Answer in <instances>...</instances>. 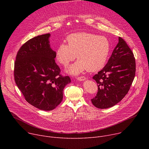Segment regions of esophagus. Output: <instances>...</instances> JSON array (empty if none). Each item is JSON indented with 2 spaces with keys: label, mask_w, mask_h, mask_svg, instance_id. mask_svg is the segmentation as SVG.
I'll list each match as a JSON object with an SVG mask.
<instances>
[{
  "label": "esophagus",
  "mask_w": 149,
  "mask_h": 149,
  "mask_svg": "<svg viewBox=\"0 0 149 149\" xmlns=\"http://www.w3.org/2000/svg\"><path fill=\"white\" fill-rule=\"evenodd\" d=\"M86 78L85 77H84V76L79 77L77 78V79H78V81H84V80H86Z\"/></svg>",
  "instance_id": "1"
}]
</instances>
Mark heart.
<instances>
[{
  "instance_id": "obj_1",
  "label": "heart",
  "mask_w": 149,
  "mask_h": 149,
  "mask_svg": "<svg viewBox=\"0 0 149 149\" xmlns=\"http://www.w3.org/2000/svg\"><path fill=\"white\" fill-rule=\"evenodd\" d=\"M68 45L60 44L56 52L57 61L67 66L76 57L78 59L67 70L72 75H78L85 70L94 72L101 69L109 55L110 45L107 38L87 32L70 35Z\"/></svg>"
}]
</instances>
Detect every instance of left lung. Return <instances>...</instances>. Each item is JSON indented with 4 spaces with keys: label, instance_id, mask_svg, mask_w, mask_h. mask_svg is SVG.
<instances>
[{
    "label": "left lung",
    "instance_id": "8db88e82",
    "mask_svg": "<svg viewBox=\"0 0 149 149\" xmlns=\"http://www.w3.org/2000/svg\"><path fill=\"white\" fill-rule=\"evenodd\" d=\"M136 61L127 43L118 37V43L105 66L93 78L98 85V93L91 99L98 109L110 108L127 94L134 80Z\"/></svg>",
    "mask_w": 149,
    "mask_h": 149
}]
</instances>
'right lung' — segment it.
<instances>
[{"label":"right lung","mask_w":149,"mask_h":149,"mask_svg":"<svg viewBox=\"0 0 149 149\" xmlns=\"http://www.w3.org/2000/svg\"><path fill=\"white\" fill-rule=\"evenodd\" d=\"M50 36L47 33L28 40L18 51L14 66L16 84L26 101L44 111L54 110L61 102L63 88L71 82L68 76L60 74Z\"/></svg>","instance_id":"obj_1"}]
</instances>
